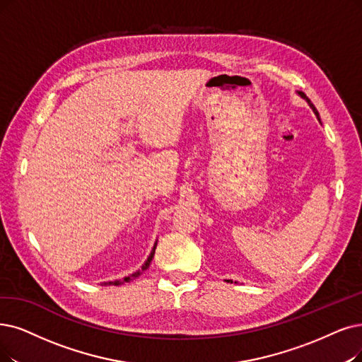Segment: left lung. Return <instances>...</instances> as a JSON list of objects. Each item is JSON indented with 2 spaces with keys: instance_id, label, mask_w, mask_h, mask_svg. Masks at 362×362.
<instances>
[{
  "instance_id": "obj_1",
  "label": "left lung",
  "mask_w": 362,
  "mask_h": 362,
  "mask_svg": "<svg viewBox=\"0 0 362 362\" xmlns=\"http://www.w3.org/2000/svg\"><path fill=\"white\" fill-rule=\"evenodd\" d=\"M297 95H298L300 98H303V99H305V100H306V103L309 104V107L312 108V111L315 112V115H316V119H317V120H320V123H321V119H320V112H317V110L315 108V105H313V104L310 103V99H309V98H308V96H306L305 93H303V92H297Z\"/></svg>"
}]
</instances>
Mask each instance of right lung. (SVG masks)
<instances>
[{
	"label": "right lung",
	"mask_w": 362,
	"mask_h": 362,
	"mask_svg": "<svg viewBox=\"0 0 362 362\" xmlns=\"http://www.w3.org/2000/svg\"><path fill=\"white\" fill-rule=\"evenodd\" d=\"M156 247H157V240H156V243H154V247H153V250H151V252H150V255H148V258L146 259V263L142 264V267L141 269H138L136 272H134L132 274H129V276H124L123 279H115V281H108V282H104L103 285H122V284H126V282H131V281H134L135 278H138L139 274L142 273V272H146L148 267H150V264H151V259H153V257H154V252H156Z\"/></svg>",
	"instance_id": "add662e5"
}]
</instances>
